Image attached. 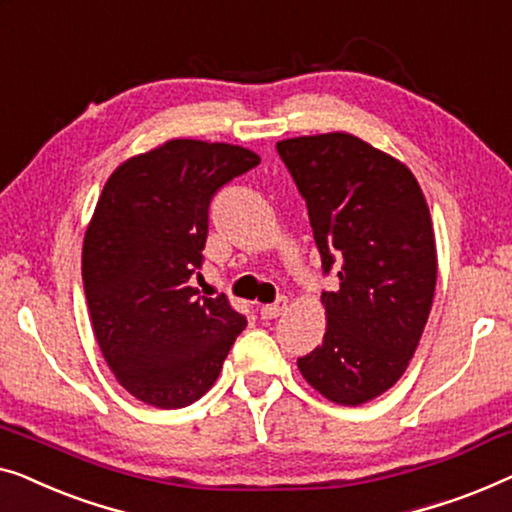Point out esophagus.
Listing matches in <instances>:
<instances>
[{"instance_id":"esophagus-1","label":"esophagus","mask_w":512,"mask_h":512,"mask_svg":"<svg viewBox=\"0 0 512 512\" xmlns=\"http://www.w3.org/2000/svg\"><path fill=\"white\" fill-rule=\"evenodd\" d=\"M285 308H287V299L280 297L273 301V304H266L259 308V315H262L264 320H273V318H278V315H283Z\"/></svg>"}]
</instances>
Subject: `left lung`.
I'll list each match as a JSON object with an SVG mask.
<instances>
[{
	"label": "left lung",
	"instance_id": "8db88e82",
	"mask_svg": "<svg viewBox=\"0 0 512 512\" xmlns=\"http://www.w3.org/2000/svg\"><path fill=\"white\" fill-rule=\"evenodd\" d=\"M306 199L322 271L327 331L299 357L322 397L359 406L403 376L436 290V241L424 194L406 164L345 132L276 143Z\"/></svg>",
	"mask_w": 512,
	"mask_h": 512
}]
</instances>
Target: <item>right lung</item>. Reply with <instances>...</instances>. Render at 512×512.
I'll list each match as a JSON object with an SVG mask.
<instances>
[{
  "label": "right lung",
  "mask_w": 512,
  "mask_h": 512,
  "mask_svg": "<svg viewBox=\"0 0 512 512\" xmlns=\"http://www.w3.org/2000/svg\"><path fill=\"white\" fill-rule=\"evenodd\" d=\"M259 164L253 150L174 139L113 171L83 243V287L106 364L155 408L211 390L246 318L225 294L197 297L208 206Z\"/></svg>",
  "instance_id": "right-lung-1"
}]
</instances>
